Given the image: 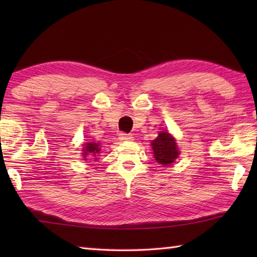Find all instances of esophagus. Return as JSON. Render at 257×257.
I'll use <instances>...</instances> for the list:
<instances>
[{
  "instance_id": "1",
  "label": "esophagus",
  "mask_w": 257,
  "mask_h": 257,
  "mask_svg": "<svg viewBox=\"0 0 257 257\" xmlns=\"http://www.w3.org/2000/svg\"><path fill=\"white\" fill-rule=\"evenodd\" d=\"M133 136L132 135H128V134H124V133H121L119 134V139L120 141H133Z\"/></svg>"
}]
</instances>
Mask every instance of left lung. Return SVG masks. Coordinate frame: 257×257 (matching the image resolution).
I'll return each mask as SVG.
<instances>
[{
    "instance_id": "left-lung-1",
    "label": "left lung",
    "mask_w": 257,
    "mask_h": 257,
    "mask_svg": "<svg viewBox=\"0 0 257 257\" xmlns=\"http://www.w3.org/2000/svg\"><path fill=\"white\" fill-rule=\"evenodd\" d=\"M151 145L155 160L162 165L173 163L180 154L176 139L168 132H160L159 136L152 141Z\"/></svg>"
}]
</instances>
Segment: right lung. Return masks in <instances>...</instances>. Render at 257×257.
Masks as SVG:
<instances>
[{"label": "right lung", "instance_id": "add662e5", "mask_svg": "<svg viewBox=\"0 0 257 257\" xmlns=\"http://www.w3.org/2000/svg\"><path fill=\"white\" fill-rule=\"evenodd\" d=\"M99 151H101V149H99L98 143H86L85 147L82 149V152H84V153H82V156L86 158L87 155H92L93 158H96V156H98L97 154L99 153Z\"/></svg>", "mask_w": 257, "mask_h": 257}]
</instances>
